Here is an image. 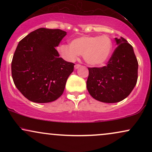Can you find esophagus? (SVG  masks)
Returning <instances> with one entry per match:
<instances>
[{"label":"esophagus","instance_id":"34e87169","mask_svg":"<svg viewBox=\"0 0 152 152\" xmlns=\"http://www.w3.org/2000/svg\"><path fill=\"white\" fill-rule=\"evenodd\" d=\"M80 66H81V65H80V64H76V65L74 66V69H78V68L80 67Z\"/></svg>","mask_w":152,"mask_h":152}]
</instances>
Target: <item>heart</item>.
<instances>
[{"instance_id":"heart-1","label":"heart","mask_w":152,"mask_h":152,"mask_svg":"<svg viewBox=\"0 0 152 152\" xmlns=\"http://www.w3.org/2000/svg\"><path fill=\"white\" fill-rule=\"evenodd\" d=\"M58 51L68 60H74L83 55L85 61L92 66H100L109 59L112 51V42L109 36H81L72 40L70 45L62 44Z\"/></svg>"}]
</instances>
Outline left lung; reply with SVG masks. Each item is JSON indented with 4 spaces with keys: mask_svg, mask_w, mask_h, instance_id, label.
<instances>
[{
    "mask_svg": "<svg viewBox=\"0 0 152 152\" xmlns=\"http://www.w3.org/2000/svg\"><path fill=\"white\" fill-rule=\"evenodd\" d=\"M117 47L107 66L88 68L86 87L96 100L116 103L126 99L136 86L138 61L133 47L125 38H115Z\"/></svg>",
    "mask_w": 152,
    "mask_h": 152,
    "instance_id": "8db88e82",
    "label": "left lung"
}]
</instances>
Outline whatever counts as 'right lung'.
<instances>
[{"label": "right lung", "mask_w": 152, "mask_h": 152, "mask_svg": "<svg viewBox=\"0 0 152 152\" xmlns=\"http://www.w3.org/2000/svg\"><path fill=\"white\" fill-rule=\"evenodd\" d=\"M66 35L61 29L41 28L18 43L11 63L12 78L29 101L51 102L64 93L75 65L60 58L56 49Z\"/></svg>", "instance_id": "obj_1"}]
</instances>
